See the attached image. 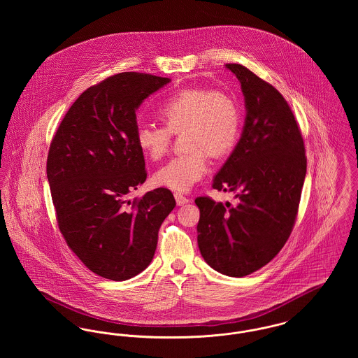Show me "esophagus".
I'll use <instances>...</instances> for the list:
<instances>
[{"instance_id": "obj_1", "label": "esophagus", "mask_w": 358, "mask_h": 358, "mask_svg": "<svg viewBox=\"0 0 358 358\" xmlns=\"http://www.w3.org/2000/svg\"><path fill=\"white\" fill-rule=\"evenodd\" d=\"M174 199H176V203H177L178 206H182V205L187 204V203L190 201L189 199L184 197V196H182V194H180V193H176V194H174Z\"/></svg>"}]
</instances>
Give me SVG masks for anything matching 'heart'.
Returning <instances> with one entry per match:
<instances>
[{
    "label": "heart",
    "mask_w": 358,
    "mask_h": 358,
    "mask_svg": "<svg viewBox=\"0 0 358 358\" xmlns=\"http://www.w3.org/2000/svg\"><path fill=\"white\" fill-rule=\"evenodd\" d=\"M158 115L165 127L139 124L136 131L138 149L157 161L168 153L171 134L185 131L190 152L171 158L154 173L157 187L187 192L209 169V154L222 157L238 142L241 124L238 103L222 91L203 87L178 90L161 104Z\"/></svg>",
    "instance_id": "1"
}]
</instances>
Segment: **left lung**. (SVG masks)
<instances>
[{
  "mask_svg": "<svg viewBox=\"0 0 358 358\" xmlns=\"http://www.w3.org/2000/svg\"><path fill=\"white\" fill-rule=\"evenodd\" d=\"M238 78L245 120L235 149L213 177L236 205L196 199L197 243L217 273L241 278L271 262L292 231L306 177L301 131L287 102L273 85L240 64H225Z\"/></svg>",
  "mask_w": 358,
  "mask_h": 358,
  "instance_id": "left-lung-1",
  "label": "left lung"
}]
</instances>
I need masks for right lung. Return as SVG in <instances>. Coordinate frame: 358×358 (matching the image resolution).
<instances>
[{
  "label": "right lung",
  "instance_id": "add662e5",
  "mask_svg": "<svg viewBox=\"0 0 358 358\" xmlns=\"http://www.w3.org/2000/svg\"><path fill=\"white\" fill-rule=\"evenodd\" d=\"M169 78L123 72L90 87L53 136L47 177L60 232L88 270L127 280L153 260L161 224L176 206L158 187L130 206L126 196L146 181L136 143V110Z\"/></svg>",
  "mask_w": 358,
  "mask_h": 358
}]
</instances>
